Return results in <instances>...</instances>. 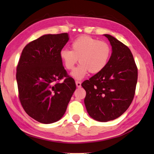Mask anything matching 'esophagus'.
Listing matches in <instances>:
<instances>
[{
  "label": "esophagus",
  "instance_id": "1",
  "mask_svg": "<svg viewBox=\"0 0 154 154\" xmlns=\"http://www.w3.org/2000/svg\"><path fill=\"white\" fill-rule=\"evenodd\" d=\"M75 83H76V86H77V87H78V88H79V87H81V84H82V83H81V82H79V81H76L75 82Z\"/></svg>",
  "mask_w": 154,
  "mask_h": 154
}]
</instances>
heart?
I'll use <instances>...</instances> for the list:
<instances>
[{"instance_id": "obj_1", "label": "heart", "mask_w": 154, "mask_h": 154, "mask_svg": "<svg viewBox=\"0 0 154 154\" xmlns=\"http://www.w3.org/2000/svg\"><path fill=\"white\" fill-rule=\"evenodd\" d=\"M111 54V47L107 42L89 36H81L71 43V50L63 49L60 51V58L68 70H72L79 60L80 64L72 71V76L81 79L88 71L91 74L101 72L109 62Z\"/></svg>"}]
</instances>
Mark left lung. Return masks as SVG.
Returning <instances> with one entry per match:
<instances>
[{
  "instance_id": "left-lung-1",
  "label": "left lung",
  "mask_w": 154,
  "mask_h": 154,
  "mask_svg": "<svg viewBox=\"0 0 154 154\" xmlns=\"http://www.w3.org/2000/svg\"><path fill=\"white\" fill-rule=\"evenodd\" d=\"M104 35L112 47L109 62L101 72L82 84L86 92L84 104L87 112L101 122L116 119L126 111L137 82V68L130 49L113 36Z\"/></svg>"
}]
</instances>
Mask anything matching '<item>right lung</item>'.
Returning <instances> with one entry per match:
<instances>
[{"instance_id":"obj_1","label":"right lung","mask_w":154,"mask_h":154,"mask_svg":"<svg viewBox=\"0 0 154 154\" xmlns=\"http://www.w3.org/2000/svg\"><path fill=\"white\" fill-rule=\"evenodd\" d=\"M68 40L66 33L41 36L26 45L17 64L19 100L27 114L40 123L60 119L76 89L60 58Z\"/></svg>"}]
</instances>
